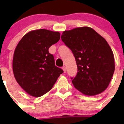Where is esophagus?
Instances as JSON below:
<instances>
[{
	"mask_svg": "<svg viewBox=\"0 0 124 124\" xmlns=\"http://www.w3.org/2000/svg\"><path fill=\"white\" fill-rule=\"evenodd\" d=\"M62 70H63V72H66V71H67V70H66V67H65V66H64V67H62Z\"/></svg>",
	"mask_w": 124,
	"mask_h": 124,
	"instance_id": "esophagus-1",
	"label": "esophagus"
}]
</instances>
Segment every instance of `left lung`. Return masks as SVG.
I'll return each instance as SVG.
<instances>
[{
  "mask_svg": "<svg viewBox=\"0 0 124 124\" xmlns=\"http://www.w3.org/2000/svg\"><path fill=\"white\" fill-rule=\"evenodd\" d=\"M61 39L72 51L77 74L71 78L83 94L98 95L106 89L115 71L114 55L106 40L89 27L65 31Z\"/></svg>",
  "mask_w": 124,
  "mask_h": 124,
  "instance_id": "obj_1",
  "label": "left lung"
}]
</instances>
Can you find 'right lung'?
<instances>
[{"instance_id": "right-lung-1", "label": "right lung", "mask_w": 124, "mask_h": 124, "mask_svg": "<svg viewBox=\"0 0 124 124\" xmlns=\"http://www.w3.org/2000/svg\"><path fill=\"white\" fill-rule=\"evenodd\" d=\"M58 32L41 29L26 33L17 44L12 70L19 85L32 97H39L50 91L63 72L55 66L48 48L60 39Z\"/></svg>"}]
</instances>
